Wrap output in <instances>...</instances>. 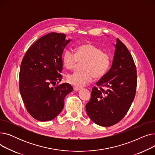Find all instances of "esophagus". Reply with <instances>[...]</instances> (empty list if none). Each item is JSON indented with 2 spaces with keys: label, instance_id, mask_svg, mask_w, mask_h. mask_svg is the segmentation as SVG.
<instances>
[{
  "label": "esophagus",
  "instance_id": "esophagus-1",
  "mask_svg": "<svg viewBox=\"0 0 155 155\" xmlns=\"http://www.w3.org/2000/svg\"><path fill=\"white\" fill-rule=\"evenodd\" d=\"M81 88H82L81 87H78L75 86L74 87H73V90H74L75 91H80Z\"/></svg>",
  "mask_w": 155,
  "mask_h": 155
}]
</instances>
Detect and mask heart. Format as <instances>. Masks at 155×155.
<instances>
[{
    "label": "heart",
    "instance_id": "b5f03b06",
    "mask_svg": "<svg viewBox=\"0 0 155 155\" xmlns=\"http://www.w3.org/2000/svg\"><path fill=\"white\" fill-rule=\"evenodd\" d=\"M62 61L67 69L73 70L77 63L81 64L80 71L73 72L67 75L68 82L77 87H83L90 82L93 77L101 78L110 68L111 56L97 46L91 43L80 45L73 53L71 50L65 51L62 56Z\"/></svg>",
    "mask_w": 155,
    "mask_h": 155
}]
</instances>
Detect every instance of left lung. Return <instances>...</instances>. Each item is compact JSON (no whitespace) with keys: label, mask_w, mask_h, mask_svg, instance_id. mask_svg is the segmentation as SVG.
I'll return each instance as SVG.
<instances>
[{"label":"left lung","mask_w":155,"mask_h":155,"mask_svg":"<svg viewBox=\"0 0 155 155\" xmlns=\"http://www.w3.org/2000/svg\"><path fill=\"white\" fill-rule=\"evenodd\" d=\"M112 64L92 88L91 100L86 104L88 117L104 127L114 125L123 119L134 101L137 71L127 47L116 39Z\"/></svg>","instance_id":"obj_1"}]
</instances>
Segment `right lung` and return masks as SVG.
<instances>
[{"mask_svg": "<svg viewBox=\"0 0 155 155\" xmlns=\"http://www.w3.org/2000/svg\"><path fill=\"white\" fill-rule=\"evenodd\" d=\"M51 32L38 39L24 56L19 72V91L29 114L39 121L55 118L64 107V99L73 91L61 80L62 54L71 39ZM55 85H54V84Z\"/></svg>", "mask_w": 155, "mask_h": 155, "instance_id": "right-lung-1", "label": "right lung"}]
</instances>
